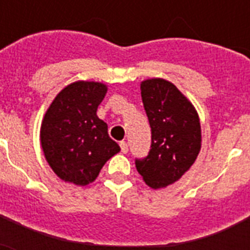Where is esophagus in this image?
Returning <instances> with one entry per match:
<instances>
[{"instance_id":"1","label":"esophagus","mask_w":250,"mask_h":250,"mask_svg":"<svg viewBox=\"0 0 250 250\" xmlns=\"http://www.w3.org/2000/svg\"><path fill=\"white\" fill-rule=\"evenodd\" d=\"M121 149H122V153H127L128 152V145H127V143L125 141H121Z\"/></svg>"}]
</instances>
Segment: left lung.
Segmentation results:
<instances>
[{
  "label": "left lung",
  "mask_w": 250,
  "mask_h": 250,
  "mask_svg": "<svg viewBox=\"0 0 250 250\" xmlns=\"http://www.w3.org/2000/svg\"><path fill=\"white\" fill-rule=\"evenodd\" d=\"M141 97L152 128L148 156L135 165L154 189L182 178L201 149V125L193 105L172 83L149 79L141 83Z\"/></svg>",
  "instance_id": "left-lung-1"
}]
</instances>
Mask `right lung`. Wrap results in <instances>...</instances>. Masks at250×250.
I'll return each mask as SVG.
<instances>
[{"instance_id":"add662e5","label":"right lung","mask_w":250,"mask_h":250,"mask_svg":"<svg viewBox=\"0 0 250 250\" xmlns=\"http://www.w3.org/2000/svg\"><path fill=\"white\" fill-rule=\"evenodd\" d=\"M106 85L76 82L57 94L41 125V146L53 171L64 182L86 186L121 148L97 117Z\"/></svg>"}]
</instances>
